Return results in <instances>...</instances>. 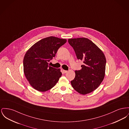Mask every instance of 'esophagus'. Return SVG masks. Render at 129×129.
Returning <instances> with one entry per match:
<instances>
[{"label": "esophagus", "instance_id": "34e87169", "mask_svg": "<svg viewBox=\"0 0 129 129\" xmlns=\"http://www.w3.org/2000/svg\"><path fill=\"white\" fill-rule=\"evenodd\" d=\"M63 73H67L68 72V71H66V70H63Z\"/></svg>", "mask_w": 129, "mask_h": 129}]
</instances>
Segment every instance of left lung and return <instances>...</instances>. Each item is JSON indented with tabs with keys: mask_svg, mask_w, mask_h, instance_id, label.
Masks as SVG:
<instances>
[{
	"mask_svg": "<svg viewBox=\"0 0 129 129\" xmlns=\"http://www.w3.org/2000/svg\"><path fill=\"white\" fill-rule=\"evenodd\" d=\"M78 59L83 61L82 69L75 71L76 76L71 81L73 88L81 94L94 91L102 82L105 75L106 60L103 52L87 38L69 39Z\"/></svg>",
	"mask_w": 129,
	"mask_h": 129,
	"instance_id": "8db88e82",
	"label": "left lung"
}]
</instances>
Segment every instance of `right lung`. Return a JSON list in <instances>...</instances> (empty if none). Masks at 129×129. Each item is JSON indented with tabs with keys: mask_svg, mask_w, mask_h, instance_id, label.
Here are the masks:
<instances>
[{
	"mask_svg": "<svg viewBox=\"0 0 129 129\" xmlns=\"http://www.w3.org/2000/svg\"><path fill=\"white\" fill-rule=\"evenodd\" d=\"M67 42L65 39L49 37L39 40L25 53L24 73L31 87L44 92L53 87L62 76L60 69L49 66L58 49Z\"/></svg>",
	"mask_w": 129,
	"mask_h": 129,
	"instance_id": "1",
	"label": "right lung"
}]
</instances>
